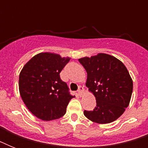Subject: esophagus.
<instances>
[{"label":"esophagus","mask_w":148,"mask_h":148,"mask_svg":"<svg viewBox=\"0 0 148 148\" xmlns=\"http://www.w3.org/2000/svg\"><path fill=\"white\" fill-rule=\"evenodd\" d=\"M77 92H78V95L80 97H82V96H83L84 93V88L82 86H79Z\"/></svg>","instance_id":"obj_1"}]
</instances>
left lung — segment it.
I'll use <instances>...</instances> for the list:
<instances>
[{"label":"left lung","instance_id":"left-lung-1","mask_svg":"<svg viewBox=\"0 0 148 148\" xmlns=\"http://www.w3.org/2000/svg\"><path fill=\"white\" fill-rule=\"evenodd\" d=\"M88 74L86 86L95 95L97 105L84 114L97 124L114 121L129 105L133 81L124 64L107 53L78 59Z\"/></svg>","mask_w":148,"mask_h":148}]
</instances>
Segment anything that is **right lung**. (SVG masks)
Returning a JSON list of instances; mask_svg holds the SVG:
<instances>
[{"mask_svg": "<svg viewBox=\"0 0 148 148\" xmlns=\"http://www.w3.org/2000/svg\"><path fill=\"white\" fill-rule=\"evenodd\" d=\"M70 58L58 53H40L24 65L19 75V91L28 110L43 121H52L65 114L70 95L60 73Z\"/></svg>", "mask_w": 148, "mask_h": 148, "instance_id": "obj_1", "label": "right lung"}]
</instances>
